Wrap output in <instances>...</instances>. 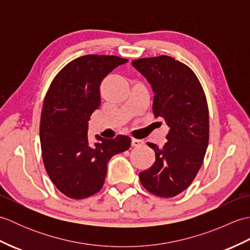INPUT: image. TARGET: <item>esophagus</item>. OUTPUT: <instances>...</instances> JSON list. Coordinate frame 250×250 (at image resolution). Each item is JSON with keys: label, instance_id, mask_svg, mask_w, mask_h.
<instances>
[{"label": "esophagus", "instance_id": "1", "mask_svg": "<svg viewBox=\"0 0 250 250\" xmlns=\"http://www.w3.org/2000/svg\"><path fill=\"white\" fill-rule=\"evenodd\" d=\"M143 144H144V141L137 140V139H132V146L139 147V146H142Z\"/></svg>", "mask_w": 250, "mask_h": 250}]
</instances>
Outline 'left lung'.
<instances>
[{
    "mask_svg": "<svg viewBox=\"0 0 250 250\" xmlns=\"http://www.w3.org/2000/svg\"><path fill=\"white\" fill-rule=\"evenodd\" d=\"M150 83L152 113L167 121L169 131L162 147L147 143L156 161L140 180L147 191L160 198H173L193 182L203 163L209 139L208 107L203 87L194 72L168 56L132 61Z\"/></svg>",
    "mask_w": 250,
    "mask_h": 250,
    "instance_id": "8db88e82",
    "label": "left lung"
}]
</instances>
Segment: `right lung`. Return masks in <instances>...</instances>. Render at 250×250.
<instances>
[{"label":"right lung","mask_w":250,"mask_h":250,"mask_svg":"<svg viewBox=\"0 0 250 250\" xmlns=\"http://www.w3.org/2000/svg\"><path fill=\"white\" fill-rule=\"evenodd\" d=\"M126 59L87 55L71 61L57 74L41 115L42 157L51 182L67 198L82 200L102 189L107 163L128 150L131 139L117 135L89 145L88 121L100 107V84Z\"/></svg>","instance_id":"obj_1"}]
</instances>
